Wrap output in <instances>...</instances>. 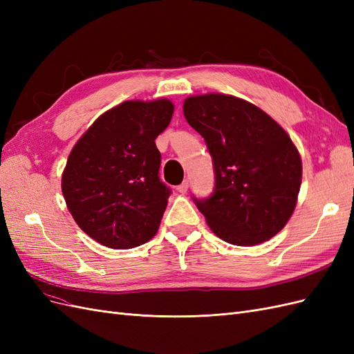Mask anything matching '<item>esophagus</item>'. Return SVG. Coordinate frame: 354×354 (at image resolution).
Listing matches in <instances>:
<instances>
[{
  "instance_id": "obj_1",
  "label": "esophagus",
  "mask_w": 354,
  "mask_h": 354,
  "mask_svg": "<svg viewBox=\"0 0 354 354\" xmlns=\"http://www.w3.org/2000/svg\"><path fill=\"white\" fill-rule=\"evenodd\" d=\"M187 189H189V181H187V180H185L183 183L177 186V192H178V194H186Z\"/></svg>"
}]
</instances>
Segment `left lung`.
I'll list each match as a JSON object with an SVG mask.
<instances>
[{
    "label": "left lung",
    "instance_id": "8db88e82",
    "mask_svg": "<svg viewBox=\"0 0 354 354\" xmlns=\"http://www.w3.org/2000/svg\"><path fill=\"white\" fill-rule=\"evenodd\" d=\"M183 112L212 156L216 189L195 199L212 233L238 246L272 239L291 218L301 186V156L291 137L270 115L230 94L190 95Z\"/></svg>",
    "mask_w": 354,
    "mask_h": 354
}]
</instances>
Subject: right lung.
<instances>
[{
  "mask_svg": "<svg viewBox=\"0 0 354 354\" xmlns=\"http://www.w3.org/2000/svg\"><path fill=\"white\" fill-rule=\"evenodd\" d=\"M173 113L168 99L122 102L102 113L72 147L62 194L73 220L94 241L130 250L156 234L169 189L158 176L155 140Z\"/></svg>",
  "mask_w": 354,
  "mask_h": 354,
  "instance_id": "right-lung-1",
  "label": "right lung"
}]
</instances>
